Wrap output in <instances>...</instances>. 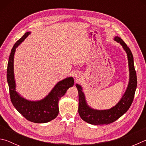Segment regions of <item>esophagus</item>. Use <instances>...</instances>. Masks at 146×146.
I'll return each mask as SVG.
<instances>
[{
	"label": "esophagus",
	"mask_w": 146,
	"mask_h": 146,
	"mask_svg": "<svg viewBox=\"0 0 146 146\" xmlns=\"http://www.w3.org/2000/svg\"><path fill=\"white\" fill-rule=\"evenodd\" d=\"M75 77L76 78V79H78L80 77V73H76L75 74Z\"/></svg>",
	"instance_id": "esophagus-1"
}]
</instances>
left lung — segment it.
Returning <instances> with one entry per match:
<instances>
[{
    "instance_id": "1",
    "label": "left lung",
    "mask_w": 146,
    "mask_h": 146,
    "mask_svg": "<svg viewBox=\"0 0 146 146\" xmlns=\"http://www.w3.org/2000/svg\"><path fill=\"white\" fill-rule=\"evenodd\" d=\"M115 40L119 42L126 51L129 69V82L127 90L121 98L120 102L114 107L107 110H95L89 107L86 104L84 94L82 88L76 84L78 91V113L83 120L93 125L109 124L118 119L129 110L134 99L135 93L137 86V73L135 70L133 56L129 47L118 36H116Z\"/></svg>"
}]
</instances>
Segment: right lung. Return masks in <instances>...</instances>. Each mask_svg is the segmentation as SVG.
Instances as JSON below:
<instances>
[{
  "instance_id": "obj_1",
  "label": "right lung",
  "mask_w": 146,
  "mask_h": 146,
  "mask_svg": "<svg viewBox=\"0 0 146 146\" xmlns=\"http://www.w3.org/2000/svg\"><path fill=\"white\" fill-rule=\"evenodd\" d=\"M30 32H27L16 42L11 49L7 68V80L12 104L16 110L29 121L34 123H46L52 120L58 114V101L65 95L69 88L73 86V77H68L56 84L46 98L40 101L32 102L24 99L15 91L13 74V58L15 49Z\"/></svg>"
}]
</instances>
